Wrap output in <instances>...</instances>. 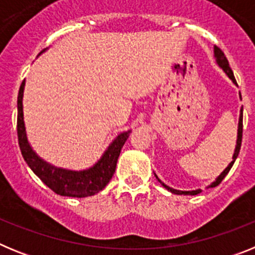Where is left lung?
I'll list each match as a JSON object with an SVG mask.
<instances>
[{
    "label": "left lung",
    "instance_id": "left-lung-1",
    "mask_svg": "<svg viewBox=\"0 0 255 255\" xmlns=\"http://www.w3.org/2000/svg\"><path fill=\"white\" fill-rule=\"evenodd\" d=\"M213 52H215V58H216V64L218 65V66L221 67V69L224 70V73L226 74L227 76H229L230 79H231V82L234 83V84H236V80H235V76H234V73L233 70H231V67L229 66V61H227V58L225 57L224 52L221 51L218 47H215V49H213ZM238 85V84H236ZM240 100H242V94H240ZM242 138H243V107L240 108V116H239V125H238V139H236V145H235V150H234V154H233V161L230 162L229 166H227L226 168H225L222 172L218 175L217 177H216V180L213 182H212L211 185H208L207 188H215V186L220 185L221 181L225 179V176H226L227 173H229V171L231 170V167H233L234 162L236 161V158H238L239 155V152H240V147H242ZM154 176L157 177V180H158L159 182L162 184V186H164V188L167 189V190H170L171 193H173V194H177V195H197L199 194L200 189H195V190H176V189L173 188H170V186H167L164 182H162L161 180L158 179V176L154 173Z\"/></svg>",
    "mask_w": 255,
    "mask_h": 255
}]
</instances>
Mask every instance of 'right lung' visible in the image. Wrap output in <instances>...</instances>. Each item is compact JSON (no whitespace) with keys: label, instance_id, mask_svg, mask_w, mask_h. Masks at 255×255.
I'll return each mask as SVG.
<instances>
[{"label":"right lung","instance_id":"obj_1","mask_svg":"<svg viewBox=\"0 0 255 255\" xmlns=\"http://www.w3.org/2000/svg\"><path fill=\"white\" fill-rule=\"evenodd\" d=\"M43 52L44 51H42L40 53ZM24 89H25V79L20 85L19 96H17V138H19L22 157L31 171L51 190L64 197H92L98 191L103 190L114 176L121 148L129 138L131 130L120 132L117 135L108 145L107 149L103 152L102 157L92 167L80 171L56 167L53 164L44 161L43 158H40L29 143L25 121H24V107H22Z\"/></svg>","mask_w":255,"mask_h":255}]
</instances>
